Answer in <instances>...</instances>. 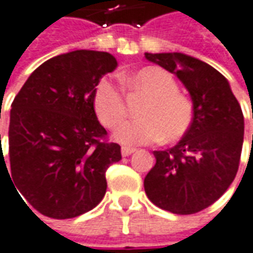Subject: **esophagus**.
Listing matches in <instances>:
<instances>
[{
    "label": "esophagus",
    "instance_id": "esophagus-1",
    "mask_svg": "<svg viewBox=\"0 0 253 253\" xmlns=\"http://www.w3.org/2000/svg\"><path fill=\"white\" fill-rule=\"evenodd\" d=\"M136 151V149H132V147H123L121 149V154H123V157H128L130 156L132 153H135Z\"/></svg>",
    "mask_w": 253,
    "mask_h": 253
}]
</instances>
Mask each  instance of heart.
Listing matches in <instances>:
<instances>
[{
	"instance_id": "heart-1",
	"label": "heart",
	"mask_w": 253,
	"mask_h": 253,
	"mask_svg": "<svg viewBox=\"0 0 253 253\" xmlns=\"http://www.w3.org/2000/svg\"><path fill=\"white\" fill-rule=\"evenodd\" d=\"M123 84L140 92L147 100L139 110L137 120L120 125L114 139L126 146H140L160 140L172 143L180 140L194 121V104L179 92L176 80L160 67H144L125 76ZM93 110L102 125L116 128L126 116V104L121 90L109 80H102L93 92Z\"/></svg>"
}]
</instances>
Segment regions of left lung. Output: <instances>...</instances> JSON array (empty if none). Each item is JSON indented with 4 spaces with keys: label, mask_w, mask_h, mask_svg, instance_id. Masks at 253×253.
<instances>
[{
    "label": "left lung",
    "mask_w": 253,
    "mask_h": 253,
    "mask_svg": "<svg viewBox=\"0 0 253 253\" xmlns=\"http://www.w3.org/2000/svg\"><path fill=\"white\" fill-rule=\"evenodd\" d=\"M180 80L194 104L189 132L172 149L154 151L144 177L151 203L176 215H191L219 200L234 180L244 142L241 106L227 80L212 66L184 53H144Z\"/></svg>",
    "instance_id": "left-lung-1"
}]
</instances>
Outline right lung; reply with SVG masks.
<instances>
[{
  "instance_id": "obj_1",
  "label": "right lung",
  "mask_w": 253,
  "mask_h": 253,
  "mask_svg": "<svg viewBox=\"0 0 253 253\" xmlns=\"http://www.w3.org/2000/svg\"><path fill=\"white\" fill-rule=\"evenodd\" d=\"M116 67L107 52L63 53L33 71L12 102L10 175L3 157L1 167L45 216H80L106 194V170L121 160V147L106 140L93 92Z\"/></svg>"
}]
</instances>
